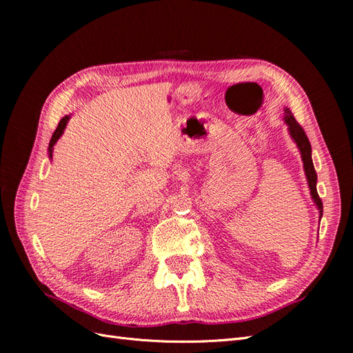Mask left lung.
I'll use <instances>...</instances> for the list:
<instances>
[{
	"mask_svg": "<svg viewBox=\"0 0 353 353\" xmlns=\"http://www.w3.org/2000/svg\"><path fill=\"white\" fill-rule=\"evenodd\" d=\"M284 122L288 126V132H290V137L293 138V141L297 144L299 150H301L302 160H303V169H305L306 179H307V185H309V190H311V196L315 201V205L319 210V219H321V216H323V201H321V199H319L318 191H316V172H315V168H314V163H312L311 143H309L307 137L303 131V128L297 123L293 113L290 112V109H287V108H284Z\"/></svg>",
	"mask_w": 353,
	"mask_h": 353,
	"instance_id": "1",
	"label": "left lung"
}]
</instances>
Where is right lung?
<instances>
[{
	"label": "right lung",
	"instance_id": "add662e5",
	"mask_svg": "<svg viewBox=\"0 0 353 353\" xmlns=\"http://www.w3.org/2000/svg\"><path fill=\"white\" fill-rule=\"evenodd\" d=\"M69 119H70V116H65V117H63V119L59 122V126L56 128L54 134H52V137H51V141H50V144H48V156H50V159H52V148H54V144L57 143V140L61 137V134L65 132V128H66Z\"/></svg>",
	"mask_w": 353,
	"mask_h": 353
}]
</instances>
